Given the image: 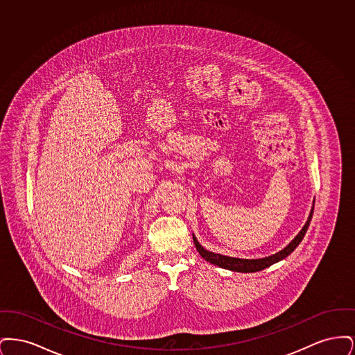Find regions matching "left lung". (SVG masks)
Listing matches in <instances>:
<instances>
[{
    "instance_id": "left-lung-1",
    "label": "left lung",
    "mask_w": 355,
    "mask_h": 355,
    "mask_svg": "<svg viewBox=\"0 0 355 355\" xmlns=\"http://www.w3.org/2000/svg\"><path fill=\"white\" fill-rule=\"evenodd\" d=\"M313 211H314V202H313V207L310 210L309 218L306 220L304 227L301 229V232L294 236V239L287 245L286 248H284L278 253L272 254V255H269V257H265V258L246 259V258H236V257H229V255H223V254L213 253V252L206 250L202 245L198 242V239L196 238L194 234H193V241H194L197 252L201 254V257H202L203 259H206L207 262H210V263H213L216 266H220V268L226 269V270L236 271V272H255V271L263 270V269L269 268L271 265L285 259L287 255H290V254L295 250V248L301 243V241L304 239V234H306V232L309 229L310 220H311V217H313Z\"/></svg>"
}]
</instances>
